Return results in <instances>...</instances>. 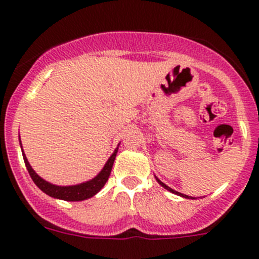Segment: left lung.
<instances>
[{"mask_svg":"<svg viewBox=\"0 0 259 259\" xmlns=\"http://www.w3.org/2000/svg\"><path fill=\"white\" fill-rule=\"evenodd\" d=\"M157 182L159 183V184L162 185V187H163V188H166L167 191H170V192H172V193H175V194H179V196H182V197H185V198H189V196H184V194H182V193H179V192H176V191H174V189H171L170 187H168V185H166L164 184V183H162L161 180H158L157 179Z\"/></svg>","mask_w":259,"mask_h":259,"instance_id":"left-lung-1","label":"left lung"}]
</instances>
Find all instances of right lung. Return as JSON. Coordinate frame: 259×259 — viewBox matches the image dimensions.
Wrapping results in <instances>:
<instances>
[{"instance_id": "1", "label": "right lung", "mask_w": 259, "mask_h": 259, "mask_svg": "<svg viewBox=\"0 0 259 259\" xmlns=\"http://www.w3.org/2000/svg\"><path fill=\"white\" fill-rule=\"evenodd\" d=\"M116 152H118V148L115 149V152L113 153V155L109 158V161L106 162L105 167L102 168V171L96 176L95 179L89 180V182L83 183V184L79 185H71V187H58V185H53L50 183L45 182L44 179H41L40 176L32 170L31 164L27 161L26 155L23 153V159H24V163H26L27 170H28L29 176L32 178L33 183L37 185L38 188L42 192H45L47 194L52 196L54 198H59V200L65 201H83L87 198H91L92 196H95L96 193L101 191V188L106 184L107 179H109L110 172H111V168H113L114 159L116 157Z\"/></svg>"}]
</instances>
